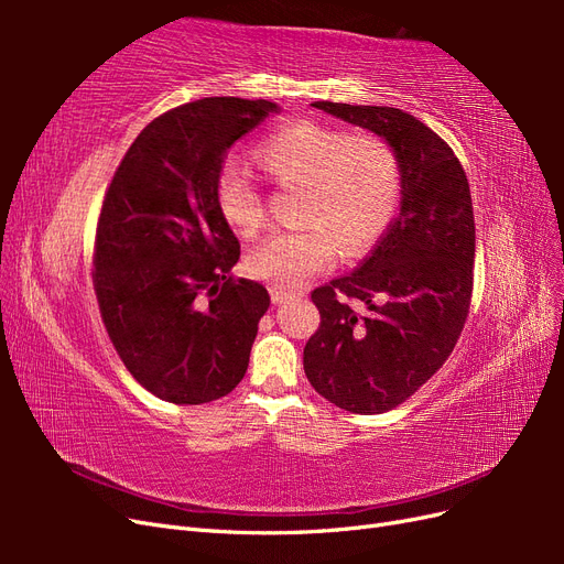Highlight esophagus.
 Here are the masks:
<instances>
[{"instance_id":"1","label":"esophagus","mask_w":564,"mask_h":564,"mask_svg":"<svg viewBox=\"0 0 564 564\" xmlns=\"http://www.w3.org/2000/svg\"><path fill=\"white\" fill-rule=\"evenodd\" d=\"M292 296H294V294L286 292V289L270 286V299H272V303H284V301H289Z\"/></svg>"}]
</instances>
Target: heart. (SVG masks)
<instances>
[{
  "mask_svg": "<svg viewBox=\"0 0 564 564\" xmlns=\"http://www.w3.org/2000/svg\"><path fill=\"white\" fill-rule=\"evenodd\" d=\"M253 160L280 185H303L299 220L303 228L270 235L249 253L256 280L299 289L329 270L338 251H367L388 230L402 199V162L390 141L377 133L299 119L268 133ZM216 204L226 224L251 235L261 228V187L226 166L216 178Z\"/></svg>",
  "mask_w": 564,
  "mask_h": 564,
  "instance_id": "1",
  "label": "heart"
}]
</instances>
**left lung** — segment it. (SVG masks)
Segmentation results:
<instances>
[{"label":"left lung","mask_w":564,"mask_h":564,"mask_svg":"<svg viewBox=\"0 0 564 564\" xmlns=\"http://www.w3.org/2000/svg\"><path fill=\"white\" fill-rule=\"evenodd\" d=\"M383 135L402 162L400 214L357 270L311 294L319 327L303 348L311 386L352 414L402 404L447 362L473 299L475 218L464 166L414 115L315 100ZM352 300L370 313L360 316Z\"/></svg>","instance_id":"obj_1"}]
</instances>
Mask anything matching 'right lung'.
<instances>
[{"label": "right lung", "instance_id": "add662e5", "mask_svg": "<svg viewBox=\"0 0 564 564\" xmlns=\"http://www.w3.org/2000/svg\"><path fill=\"white\" fill-rule=\"evenodd\" d=\"M275 110L235 96L166 110L106 191L91 272L100 319L131 377L164 402H214L245 379L270 296L232 275L240 242L216 178L226 150Z\"/></svg>", "mask_w": 564, "mask_h": 564}]
</instances>
